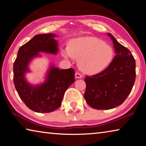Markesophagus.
Listing matches in <instances>:
<instances>
[{
    "mask_svg": "<svg viewBox=\"0 0 146 146\" xmlns=\"http://www.w3.org/2000/svg\"><path fill=\"white\" fill-rule=\"evenodd\" d=\"M75 77L76 78H82V74H80V73L76 72L75 73Z\"/></svg>",
    "mask_w": 146,
    "mask_h": 146,
    "instance_id": "1",
    "label": "esophagus"
}]
</instances>
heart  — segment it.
Instances as JSON below:
<instances>
[{"label":"heart","mask_w":146,"mask_h":146,"mask_svg":"<svg viewBox=\"0 0 146 146\" xmlns=\"http://www.w3.org/2000/svg\"><path fill=\"white\" fill-rule=\"evenodd\" d=\"M66 58L78 59L79 68L83 72L95 75L108 68L114 58L112 47L94 36L73 39L62 50Z\"/></svg>","instance_id":"heart-1"}]
</instances>
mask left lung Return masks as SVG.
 Returning a JSON list of instances; mask_svg holds the SVG:
<instances>
[{
	"label": "left lung",
	"mask_w": 146,
	"mask_h": 146,
	"mask_svg": "<svg viewBox=\"0 0 146 146\" xmlns=\"http://www.w3.org/2000/svg\"><path fill=\"white\" fill-rule=\"evenodd\" d=\"M108 35L117 55L105 70L84 78L86 101L96 110H110L122 104L131 91L136 78L135 60L131 51L111 34Z\"/></svg>",
	"instance_id": "1"
}]
</instances>
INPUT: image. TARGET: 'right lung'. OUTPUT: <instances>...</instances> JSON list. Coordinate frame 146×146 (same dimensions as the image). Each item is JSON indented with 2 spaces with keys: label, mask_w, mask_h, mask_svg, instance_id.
<instances>
[{
  "label": "right lung",
  "mask_w": 146,
  "mask_h": 146,
  "mask_svg": "<svg viewBox=\"0 0 146 146\" xmlns=\"http://www.w3.org/2000/svg\"><path fill=\"white\" fill-rule=\"evenodd\" d=\"M55 34L36 35L19 48L13 64V82L20 98L26 106L37 113H49L60 107L66 90L75 82V70H59L51 66L46 81L33 86L27 82L24 75L29 71L31 59L39 52L56 54L58 44Z\"/></svg>",
  "instance_id": "obj_1"
}]
</instances>
